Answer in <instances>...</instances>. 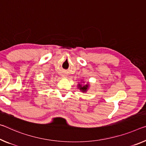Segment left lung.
Returning a JSON list of instances; mask_svg holds the SVG:
<instances>
[{"label":"left lung","instance_id":"8db88e82","mask_svg":"<svg viewBox=\"0 0 146 146\" xmlns=\"http://www.w3.org/2000/svg\"><path fill=\"white\" fill-rule=\"evenodd\" d=\"M78 88H79V89L80 90H82V92H86L87 90V89H88V85H85V86H82V85H80V84H78Z\"/></svg>","mask_w":146,"mask_h":146}]
</instances>
